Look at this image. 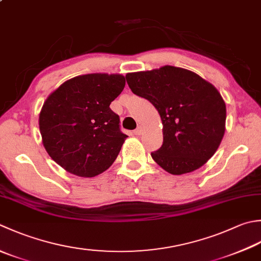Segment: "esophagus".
<instances>
[{
  "label": "esophagus",
  "mask_w": 261,
  "mask_h": 261,
  "mask_svg": "<svg viewBox=\"0 0 261 261\" xmlns=\"http://www.w3.org/2000/svg\"><path fill=\"white\" fill-rule=\"evenodd\" d=\"M142 132H144V130H142L141 126H139V127H137V129L135 130V135L140 136V135H142Z\"/></svg>",
  "instance_id": "esophagus-1"
}]
</instances>
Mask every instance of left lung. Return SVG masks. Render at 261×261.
Segmentation results:
<instances>
[{"label":"left lung","mask_w":261,"mask_h":261,"mask_svg":"<svg viewBox=\"0 0 261 261\" xmlns=\"http://www.w3.org/2000/svg\"><path fill=\"white\" fill-rule=\"evenodd\" d=\"M132 93L155 106L163 145L151 157L173 175L205 165L225 134L226 105L215 86L190 70L164 65L126 73Z\"/></svg>","instance_id":"left-lung-1"}]
</instances>
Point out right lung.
<instances>
[{
  "label": "right lung",
  "mask_w": 261,
  "mask_h": 261,
  "mask_svg": "<svg viewBox=\"0 0 261 261\" xmlns=\"http://www.w3.org/2000/svg\"><path fill=\"white\" fill-rule=\"evenodd\" d=\"M125 86L119 73H89L66 80L46 98L39 131L47 154L66 172L94 177L105 172L126 135L110 104Z\"/></svg>",
  "instance_id": "1"
}]
</instances>
